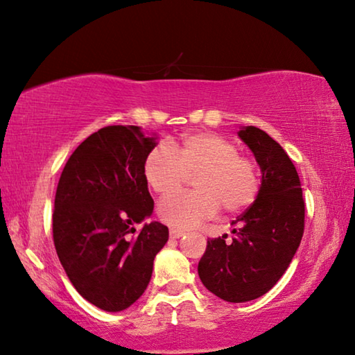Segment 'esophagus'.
<instances>
[{
  "label": "esophagus",
  "mask_w": 355,
  "mask_h": 355,
  "mask_svg": "<svg viewBox=\"0 0 355 355\" xmlns=\"http://www.w3.org/2000/svg\"><path fill=\"white\" fill-rule=\"evenodd\" d=\"M169 235H171V238H172V239H177V238H182V236L184 235V232H182V230H175V228H171Z\"/></svg>",
  "instance_id": "34e87169"
}]
</instances>
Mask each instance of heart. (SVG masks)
I'll use <instances>...</instances> for the list:
<instances>
[{
    "instance_id": "1",
    "label": "heart",
    "mask_w": 355,
    "mask_h": 355,
    "mask_svg": "<svg viewBox=\"0 0 355 355\" xmlns=\"http://www.w3.org/2000/svg\"><path fill=\"white\" fill-rule=\"evenodd\" d=\"M144 177L161 197L175 193L188 178H195L194 193L169 197L158 208L161 220L175 228L199 225L220 208L228 214L243 213L254 205L261 189L255 159L214 133L188 135L173 150L166 144L156 146L144 163Z\"/></svg>"
}]
</instances>
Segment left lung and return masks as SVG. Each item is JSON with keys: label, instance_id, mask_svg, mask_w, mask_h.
<instances>
[{"label": "left lung", "instance_id": "left-lung-1", "mask_svg": "<svg viewBox=\"0 0 355 355\" xmlns=\"http://www.w3.org/2000/svg\"><path fill=\"white\" fill-rule=\"evenodd\" d=\"M238 135L260 164V194L232 222L235 236L209 238L199 261L202 284L227 302H248L277 284L299 248L305 220L302 186L285 150L257 127Z\"/></svg>", "mask_w": 355, "mask_h": 355}]
</instances>
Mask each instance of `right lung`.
<instances>
[{"mask_svg":"<svg viewBox=\"0 0 355 355\" xmlns=\"http://www.w3.org/2000/svg\"><path fill=\"white\" fill-rule=\"evenodd\" d=\"M139 127L111 125L83 141L64 166L53 209V241L71 285L95 307L128 309L152 277L169 228L153 211L144 163L155 148Z\"/></svg>","mask_w":355,"mask_h":355,"instance_id":"obj_1","label":"right lung"}]
</instances>
